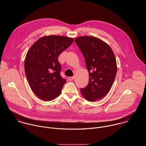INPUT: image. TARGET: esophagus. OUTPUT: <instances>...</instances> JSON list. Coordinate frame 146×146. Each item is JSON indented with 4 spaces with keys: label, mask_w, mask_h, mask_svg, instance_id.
<instances>
[{
    "label": "esophagus",
    "mask_w": 146,
    "mask_h": 146,
    "mask_svg": "<svg viewBox=\"0 0 146 146\" xmlns=\"http://www.w3.org/2000/svg\"><path fill=\"white\" fill-rule=\"evenodd\" d=\"M74 76H71V77H68V79L70 81L74 80Z\"/></svg>",
    "instance_id": "34e87169"
}]
</instances>
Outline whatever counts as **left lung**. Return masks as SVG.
Listing matches in <instances>:
<instances>
[{"mask_svg": "<svg viewBox=\"0 0 146 146\" xmlns=\"http://www.w3.org/2000/svg\"><path fill=\"white\" fill-rule=\"evenodd\" d=\"M75 40L83 54L89 76L88 85L80 92L89 102L100 100L110 91L116 77L115 54L108 44L96 37L83 36Z\"/></svg>", "mask_w": 146, "mask_h": 146, "instance_id": "1", "label": "left lung"}]
</instances>
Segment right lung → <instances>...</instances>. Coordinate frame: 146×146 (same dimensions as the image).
I'll list each match as a JSON object with an SVG mask.
<instances>
[{"mask_svg": "<svg viewBox=\"0 0 146 146\" xmlns=\"http://www.w3.org/2000/svg\"><path fill=\"white\" fill-rule=\"evenodd\" d=\"M74 42L72 38L45 36L30 47L25 60L27 80L33 92L39 98L52 101L58 97L66 80L60 75L58 57Z\"/></svg>", "mask_w": 146, "mask_h": 146, "instance_id": "add662e5", "label": "right lung"}]
</instances>
